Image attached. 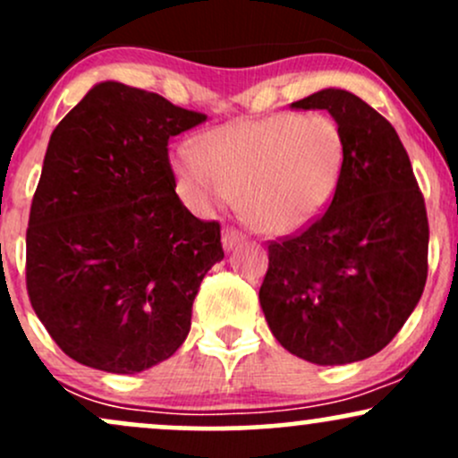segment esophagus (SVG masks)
<instances>
[{
  "instance_id": "34e87169",
  "label": "esophagus",
  "mask_w": 458,
  "mask_h": 458,
  "mask_svg": "<svg viewBox=\"0 0 458 458\" xmlns=\"http://www.w3.org/2000/svg\"><path fill=\"white\" fill-rule=\"evenodd\" d=\"M243 241V234L239 233L236 228H225L224 234H222V243H224V250H233L236 243H241Z\"/></svg>"
}]
</instances>
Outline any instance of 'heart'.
I'll return each mask as SVG.
<instances>
[{"mask_svg":"<svg viewBox=\"0 0 458 458\" xmlns=\"http://www.w3.org/2000/svg\"><path fill=\"white\" fill-rule=\"evenodd\" d=\"M344 165V131L329 114L233 120L172 152L193 207L211 211L241 196L247 222L269 234L312 224L338 191Z\"/></svg>","mask_w":458,"mask_h":458,"instance_id":"heart-1","label":"heart"}]
</instances>
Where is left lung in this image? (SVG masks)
Instances as JSON below:
<instances>
[{
    "label": "left lung",
    "mask_w": 458,
    "mask_h": 458,
    "mask_svg": "<svg viewBox=\"0 0 458 458\" xmlns=\"http://www.w3.org/2000/svg\"><path fill=\"white\" fill-rule=\"evenodd\" d=\"M327 109L346 165L323 213L269 241L260 306L284 349L320 366L379 353L418 306L428 276V217L411 161L383 115L327 88L293 103Z\"/></svg>",
    "instance_id": "8db88e82"
}]
</instances>
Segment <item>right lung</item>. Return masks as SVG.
<instances>
[{
	"instance_id": "add662e5",
	"label": "right lung",
	"mask_w": 458,
	"mask_h": 458,
	"mask_svg": "<svg viewBox=\"0 0 458 458\" xmlns=\"http://www.w3.org/2000/svg\"><path fill=\"white\" fill-rule=\"evenodd\" d=\"M159 94L105 81L51 133L25 234L36 317L68 357L133 375L178 351L222 225L176 196L167 141L204 123Z\"/></svg>"
}]
</instances>
